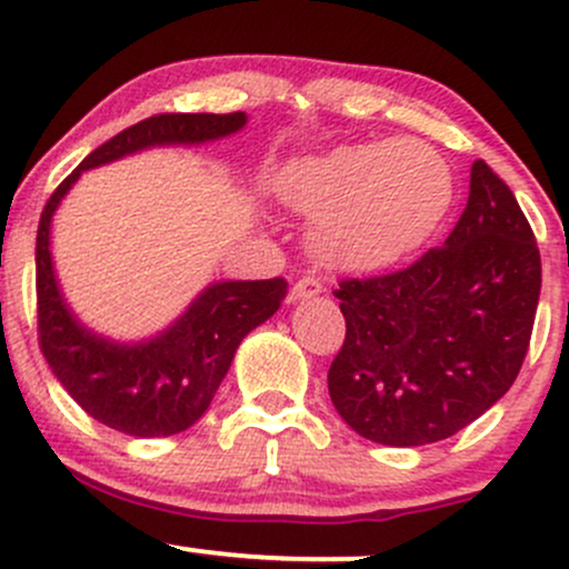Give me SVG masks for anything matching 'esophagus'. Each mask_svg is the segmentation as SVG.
I'll list each match as a JSON object with an SVG mask.
<instances>
[{
	"label": "esophagus",
	"instance_id": "34e87169",
	"mask_svg": "<svg viewBox=\"0 0 569 569\" xmlns=\"http://www.w3.org/2000/svg\"><path fill=\"white\" fill-rule=\"evenodd\" d=\"M319 292H322V282L317 277H301L292 284V301H309V298H317Z\"/></svg>",
	"mask_w": 569,
	"mask_h": 569
}]
</instances>
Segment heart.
Wrapping results in <instances>:
<instances>
[{"mask_svg":"<svg viewBox=\"0 0 569 569\" xmlns=\"http://www.w3.org/2000/svg\"><path fill=\"white\" fill-rule=\"evenodd\" d=\"M277 196L317 217L311 244L328 263L376 271L417 252L436 233L455 182L443 156L419 139L343 144L290 163Z\"/></svg>","mask_w":569,"mask_h":569,"instance_id":"1","label":"heart"}]
</instances>
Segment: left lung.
Listing matches in <instances>:
<instances>
[{
    "instance_id": "left-lung-1",
    "label": "left lung",
    "mask_w": 569,
    "mask_h": 569,
    "mask_svg": "<svg viewBox=\"0 0 569 569\" xmlns=\"http://www.w3.org/2000/svg\"><path fill=\"white\" fill-rule=\"evenodd\" d=\"M347 338L328 389L341 419L385 446L443 440L519 376L540 298V250L513 190L483 161L446 244L417 263L341 279Z\"/></svg>"
}]
</instances>
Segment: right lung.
Returning <instances> with one entry per match:
<instances>
[{
  "label": "right lung",
  "instance_id": "add662e5",
  "mask_svg": "<svg viewBox=\"0 0 569 569\" xmlns=\"http://www.w3.org/2000/svg\"><path fill=\"white\" fill-rule=\"evenodd\" d=\"M247 123L244 112H163L139 120L96 147L44 203L37 228V336L50 370L96 422L137 438L188 430L212 403L241 338L284 301L287 282H217L190 309L142 343H114L86 330L63 303L50 258V220L80 171L156 144H199Z\"/></svg>",
  "mask_w": 569,
  "mask_h": 569
}]
</instances>
